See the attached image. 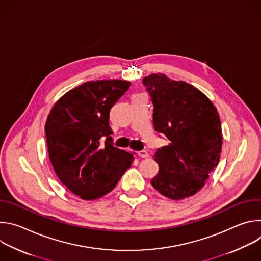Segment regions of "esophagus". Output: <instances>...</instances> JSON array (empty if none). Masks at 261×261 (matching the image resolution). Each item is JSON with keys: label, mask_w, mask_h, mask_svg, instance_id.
Here are the masks:
<instances>
[{"label": "esophagus", "mask_w": 261, "mask_h": 261, "mask_svg": "<svg viewBox=\"0 0 261 261\" xmlns=\"http://www.w3.org/2000/svg\"><path fill=\"white\" fill-rule=\"evenodd\" d=\"M137 155L140 158H147L148 157V154H147L146 151H139V152H137Z\"/></svg>", "instance_id": "esophagus-1"}]
</instances>
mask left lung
Instances as JSON below:
<instances>
[{
    "mask_svg": "<svg viewBox=\"0 0 261 261\" xmlns=\"http://www.w3.org/2000/svg\"><path fill=\"white\" fill-rule=\"evenodd\" d=\"M142 83L152 97L154 128L169 140L154 155L159 171L151 184L167 198L190 197L220 160L223 135L217 108L192 85L165 74L153 73Z\"/></svg>",
    "mask_w": 261,
    "mask_h": 261,
    "instance_id": "obj_1",
    "label": "left lung"
}]
</instances>
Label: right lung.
Returning a JSON list of instances; mask_svg holds the SVG:
<instances>
[{"label": "right lung", "instance_id": "obj_1", "mask_svg": "<svg viewBox=\"0 0 261 261\" xmlns=\"http://www.w3.org/2000/svg\"><path fill=\"white\" fill-rule=\"evenodd\" d=\"M127 81L87 82L64 94L45 123L48 156L67 189L84 200L114 190L134 154L113 146L110 109L129 89ZM108 136L104 145L99 138Z\"/></svg>", "mask_w": 261, "mask_h": 261}]
</instances>
